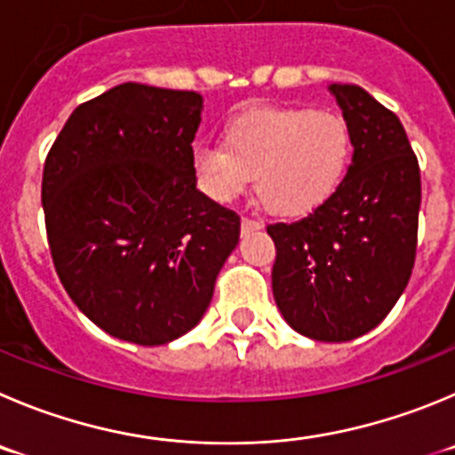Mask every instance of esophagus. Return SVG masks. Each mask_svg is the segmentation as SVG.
Returning a JSON list of instances; mask_svg holds the SVG:
<instances>
[{"label": "esophagus", "mask_w": 455, "mask_h": 455, "mask_svg": "<svg viewBox=\"0 0 455 455\" xmlns=\"http://www.w3.org/2000/svg\"><path fill=\"white\" fill-rule=\"evenodd\" d=\"M262 228V224L253 218H242V233H253Z\"/></svg>", "instance_id": "esophagus-1"}]
</instances>
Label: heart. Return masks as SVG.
Wrapping results in <instances>:
<instances>
[{
    "label": "heart",
    "mask_w": 455,
    "mask_h": 455,
    "mask_svg": "<svg viewBox=\"0 0 455 455\" xmlns=\"http://www.w3.org/2000/svg\"><path fill=\"white\" fill-rule=\"evenodd\" d=\"M355 155L350 123L309 108H251L228 118L222 143L190 152L195 184L228 204L256 184L271 213L300 218L323 206L346 181Z\"/></svg>",
    "instance_id": "1"
}]
</instances>
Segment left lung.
I'll return each instance as SVG.
<instances>
[{"label": "left lung", "instance_id": "left-lung-1", "mask_svg": "<svg viewBox=\"0 0 455 455\" xmlns=\"http://www.w3.org/2000/svg\"><path fill=\"white\" fill-rule=\"evenodd\" d=\"M355 155L341 188L296 222L267 227L271 285L296 332L341 343L379 325L406 290L422 184L404 125L356 84H332Z\"/></svg>", "mask_w": 455, "mask_h": 455}]
</instances>
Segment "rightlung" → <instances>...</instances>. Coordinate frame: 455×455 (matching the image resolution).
<instances>
[{
	"instance_id": "add662e5",
	"label": "right lung",
	"mask_w": 455,
	"mask_h": 455,
	"mask_svg": "<svg viewBox=\"0 0 455 455\" xmlns=\"http://www.w3.org/2000/svg\"><path fill=\"white\" fill-rule=\"evenodd\" d=\"M197 92L123 83L78 105L42 172L62 287L112 337L164 346L199 323L240 215L195 188Z\"/></svg>"
}]
</instances>
